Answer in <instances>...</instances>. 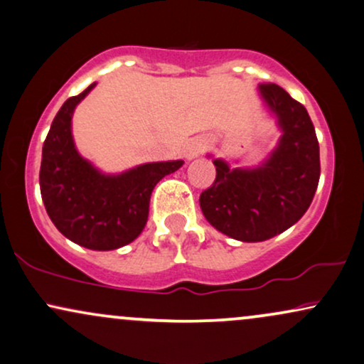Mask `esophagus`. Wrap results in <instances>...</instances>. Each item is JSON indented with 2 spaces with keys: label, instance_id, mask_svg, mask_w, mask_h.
<instances>
[{
  "label": "esophagus",
  "instance_id": "esophagus-1",
  "mask_svg": "<svg viewBox=\"0 0 364 364\" xmlns=\"http://www.w3.org/2000/svg\"><path fill=\"white\" fill-rule=\"evenodd\" d=\"M207 147H208L207 140L198 139V137L191 139L190 142H186V146H185V157L190 161L195 159V157L203 154V152L207 151Z\"/></svg>",
  "mask_w": 364,
  "mask_h": 364
}]
</instances>
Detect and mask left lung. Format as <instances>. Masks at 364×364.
<instances>
[{"instance_id": "1", "label": "left lung", "mask_w": 364, "mask_h": 364, "mask_svg": "<svg viewBox=\"0 0 364 364\" xmlns=\"http://www.w3.org/2000/svg\"><path fill=\"white\" fill-rule=\"evenodd\" d=\"M259 93L283 132L277 149L251 169H230L224 159H213L215 181L200 195L210 224L242 242H261L296 224L321 178L318 140L304 105L274 82H262Z\"/></svg>"}]
</instances>
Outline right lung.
<instances>
[{
    "label": "right lung",
    "mask_w": 364,
    "mask_h": 364,
    "mask_svg": "<svg viewBox=\"0 0 364 364\" xmlns=\"http://www.w3.org/2000/svg\"><path fill=\"white\" fill-rule=\"evenodd\" d=\"M95 87L65 102L42 147L41 193L57 230L93 251L132 242L146 227L152 190L183 161L147 163L122 174H103L76 151L71 132L74 108Z\"/></svg>",
    "instance_id": "1"
}]
</instances>
